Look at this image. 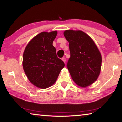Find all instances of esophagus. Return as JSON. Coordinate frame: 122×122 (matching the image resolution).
I'll return each mask as SVG.
<instances>
[{
    "instance_id": "esophagus-1",
    "label": "esophagus",
    "mask_w": 122,
    "mask_h": 122,
    "mask_svg": "<svg viewBox=\"0 0 122 122\" xmlns=\"http://www.w3.org/2000/svg\"><path fill=\"white\" fill-rule=\"evenodd\" d=\"M62 60L63 61H64V62H66V58L65 57H62Z\"/></svg>"
}]
</instances>
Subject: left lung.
<instances>
[{
	"label": "left lung",
	"mask_w": 122,
	"mask_h": 122,
	"mask_svg": "<svg viewBox=\"0 0 122 122\" xmlns=\"http://www.w3.org/2000/svg\"><path fill=\"white\" fill-rule=\"evenodd\" d=\"M64 35L69 42L70 52L67 69L76 84L86 87L99 75L101 54L92 39L82 31L67 30Z\"/></svg>",
	"instance_id": "8db88e82"
}]
</instances>
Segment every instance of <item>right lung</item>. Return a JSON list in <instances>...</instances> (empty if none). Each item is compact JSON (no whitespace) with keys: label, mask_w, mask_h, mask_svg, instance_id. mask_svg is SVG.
Listing matches in <instances>:
<instances>
[{"label":"right lung","mask_w":122,"mask_h":122,"mask_svg":"<svg viewBox=\"0 0 122 122\" xmlns=\"http://www.w3.org/2000/svg\"><path fill=\"white\" fill-rule=\"evenodd\" d=\"M57 33V31L41 32L29 42L24 51V72L30 82L40 88L52 85L65 66L52 45Z\"/></svg>","instance_id":"1"}]
</instances>
